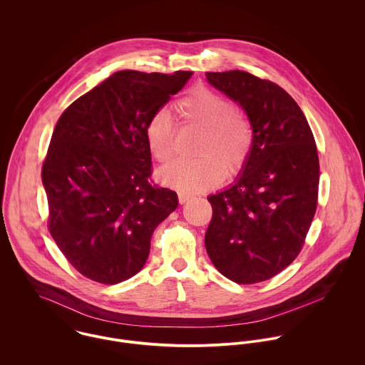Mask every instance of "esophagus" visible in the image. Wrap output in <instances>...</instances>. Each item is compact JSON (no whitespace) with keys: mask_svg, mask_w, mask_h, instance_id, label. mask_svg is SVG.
<instances>
[{"mask_svg":"<svg viewBox=\"0 0 365 365\" xmlns=\"http://www.w3.org/2000/svg\"><path fill=\"white\" fill-rule=\"evenodd\" d=\"M192 197L190 195V194H187V192H180L178 194V201H180V204H185L188 200H191Z\"/></svg>","mask_w":365,"mask_h":365,"instance_id":"esophagus-1","label":"esophagus"}]
</instances>
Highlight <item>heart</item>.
I'll use <instances>...</instances> for the list:
<instances>
[{
	"label": "heart",
	"instance_id": "1",
	"mask_svg": "<svg viewBox=\"0 0 365 365\" xmlns=\"http://www.w3.org/2000/svg\"><path fill=\"white\" fill-rule=\"evenodd\" d=\"M175 115L185 123L202 128L192 158H178L163 170V180L184 192H200L220 182L225 175L237 174L247 164L255 132L250 120L236 110L225 96L198 86L184 94L175 105ZM175 126L165 110L156 112L146 123V142L157 161L174 156Z\"/></svg>",
	"mask_w": 365,
	"mask_h": 365
}]
</instances>
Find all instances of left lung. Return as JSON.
<instances>
[{
  "label": "left lung",
  "instance_id": "left-lung-1",
  "mask_svg": "<svg viewBox=\"0 0 365 365\" xmlns=\"http://www.w3.org/2000/svg\"><path fill=\"white\" fill-rule=\"evenodd\" d=\"M207 78L246 110L255 145L236 184L208 198L205 247L222 275L257 284L304 247L317 207V149L302 109L278 84L240 70Z\"/></svg>",
  "mask_w": 365,
  "mask_h": 365
}]
</instances>
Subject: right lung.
<instances>
[{"label": "right lung", "mask_w": 365, "mask_h": 365, "mask_svg": "<svg viewBox=\"0 0 365 365\" xmlns=\"http://www.w3.org/2000/svg\"><path fill=\"white\" fill-rule=\"evenodd\" d=\"M192 71L112 74L58 118L42 165L48 229L84 277L112 285L142 269L177 192L152 178L146 123Z\"/></svg>", "instance_id": "obj_1"}]
</instances>
